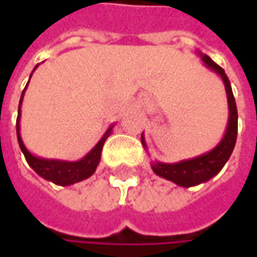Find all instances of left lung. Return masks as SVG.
Returning a JSON list of instances; mask_svg holds the SVG:
<instances>
[{"mask_svg":"<svg viewBox=\"0 0 257 257\" xmlns=\"http://www.w3.org/2000/svg\"><path fill=\"white\" fill-rule=\"evenodd\" d=\"M200 60L203 61L204 67L214 71L217 75H220L223 80V84L226 88V95H227V107H229V120H227V127L223 139L219 142L216 147H213L210 152L200 154L197 157L182 160L177 163H163V162H152V169L153 172L163 177L166 180L176 183L177 186L182 187H193L197 184L209 182L212 177H214L217 173L223 169V166L227 163L229 157L232 156L234 144H236V137H237V108H236V101L233 97L232 85L220 65H217L209 55L197 53ZM142 144L147 150V144L144 139V133L142 134Z\"/></svg>","mask_w":257,"mask_h":257,"instance_id":"1","label":"left lung"}]
</instances>
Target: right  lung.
Wrapping results in <instances>:
<instances>
[{"label":"right lung","instance_id":"right-lung-1","mask_svg":"<svg viewBox=\"0 0 257 257\" xmlns=\"http://www.w3.org/2000/svg\"><path fill=\"white\" fill-rule=\"evenodd\" d=\"M38 65H35L37 68ZM34 68V70H35ZM33 70V73H34ZM31 73V75H33ZM30 75V78H31ZM30 83V80H28ZM27 83V85H28ZM25 85V88H27ZM25 88L23 94H21V100H20V105H18V118H17V137H18V144L21 152L24 153L27 163L30 164V167L34 170L38 176H41L43 179L53 182L54 184L58 186H71L74 183L83 182L85 179H88L90 176H93L97 166L100 163L101 159V150H103L104 142L107 140V137L111 134L114 124H111L103 137L98 140V143L94 146L93 149L85 154L83 159L75 160V162H68V160H57V159H44V157H38L31 153L27 147H25L24 142L21 139V133H20V118H21V104H23V98H24Z\"/></svg>","mask_w":257,"mask_h":257}]
</instances>
